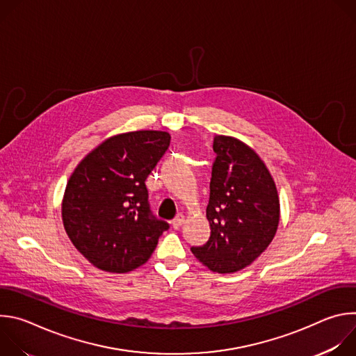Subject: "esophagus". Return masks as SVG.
<instances>
[{
  "label": "esophagus",
  "mask_w": 356,
  "mask_h": 356,
  "mask_svg": "<svg viewBox=\"0 0 356 356\" xmlns=\"http://www.w3.org/2000/svg\"><path fill=\"white\" fill-rule=\"evenodd\" d=\"M183 224H184V217H183L181 214H179V216L172 221V225H173V228H176V229L180 228Z\"/></svg>",
  "instance_id": "esophagus-1"
}]
</instances>
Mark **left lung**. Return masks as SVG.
<instances>
[{"label":"left lung","instance_id":"1","mask_svg":"<svg viewBox=\"0 0 356 356\" xmlns=\"http://www.w3.org/2000/svg\"><path fill=\"white\" fill-rule=\"evenodd\" d=\"M213 149L217 158L207 206L211 235L191 252L210 270L234 273L259 258L272 242L280 220L279 195L266 165L252 147L217 135Z\"/></svg>","mask_w":356,"mask_h":356}]
</instances>
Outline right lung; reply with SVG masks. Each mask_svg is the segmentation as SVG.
Wrapping results in <instances>:
<instances>
[{"instance_id": "1", "label": "right lung", "mask_w": 356, "mask_h": 356, "mask_svg": "<svg viewBox=\"0 0 356 356\" xmlns=\"http://www.w3.org/2000/svg\"><path fill=\"white\" fill-rule=\"evenodd\" d=\"M170 145L165 131L106 139L77 165L62 202L65 229L95 268L131 272L150 258L169 224L150 211L146 177Z\"/></svg>"}]
</instances>
